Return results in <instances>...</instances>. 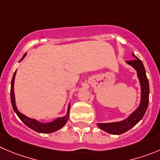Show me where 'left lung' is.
<instances>
[{"instance_id": "1", "label": "left lung", "mask_w": 160, "mask_h": 160, "mask_svg": "<svg viewBox=\"0 0 160 160\" xmlns=\"http://www.w3.org/2000/svg\"><path fill=\"white\" fill-rule=\"evenodd\" d=\"M135 59L132 61H127L129 65H132L137 72V77H138L141 86V99L140 106L137 107V110L131 114L125 120L118 122H112V123H98L97 125L98 128L105 132L110 134H115L119 135L124 132H127L130 129H132L134 125H137L144 117L147 110L149 102V83L148 80L146 76V72L144 69V65L142 62L137 57L132 54Z\"/></svg>"}]
</instances>
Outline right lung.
Masks as SVG:
<instances>
[{"instance_id": "1", "label": "right lung", "mask_w": 160, "mask_h": 160, "mask_svg": "<svg viewBox=\"0 0 160 160\" xmlns=\"http://www.w3.org/2000/svg\"><path fill=\"white\" fill-rule=\"evenodd\" d=\"M24 54L23 58L25 57ZM23 59V58H22ZM16 71L14 72V75H13L12 79L11 82V91H10V97H11V102L12 106V108L14 110L15 113L17 114L18 117L19 118V119L27 125L30 129H33V130L36 131L38 132H41V133H50V132H53L55 131L58 130L61 128H62L64 125L66 124L68 118V114H69V108L70 105H68V112H67V115H65V117L62 118H58L55 119L54 121L51 122H48V123H42V122H38L37 120L35 119L30 118L27 117V116L23 115V114H21L19 110H17L16 107V102H15V95H14V80L15 77H16Z\"/></svg>"}]
</instances>
